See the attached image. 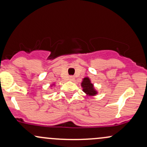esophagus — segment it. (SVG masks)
I'll return each instance as SVG.
<instances>
[{
  "mask_svg": "<svg viewBox=\"0 0 147 147\" xmlns=\"http://www.w3.org/2000/svg\"><path fill=\"white\" fill-rule=\"evenodd\" d=\"M69 79H70V81H73L74 79H75V77H74L73 76H70V77H69Z\"/></svg>",
  "mask_w": 147,
  "mask_h": 147,
  "instance_id": "34e87169",
  "label": "esophagus"
}]
</instances>
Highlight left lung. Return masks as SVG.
Masks as SVG:
<instances>
[{
	"label": "left lung",
	"instance_id": "8db88e82",
	"mask_svg": "<svg viewBox=\"0 0 147 147\" xmlns=\"http://www.w3.org/2000/svg\"><path fill=\"white\" fill-rule=\"evenodd\" d=\"M81 86L83 88V91L88 96H94L97 94V92L94 88L93 84L88 77H85L81 83Z\"/></svg>",
	"mask_w": 147,
	"mask_h": 147
}]
</instances>
